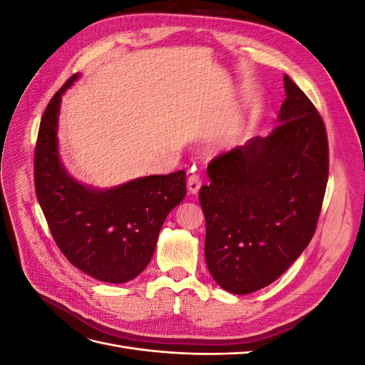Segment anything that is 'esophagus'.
I'll use <instances>...</instances> for the list:
<instances>
[{"label":"esophagus","mask_w":365,"mask_h":365,"mask_svg":"<svg viewBox=\"0 0 365 365\" xmlns=\"http://www.w3.org/2000/svg\"><path fill=\"white\" fill-rule=\"evenodd\" d=\"M201 184L202 182L200 180V176H197L196 173L190 175L189 180H187V189H189V193L196 195L197 192H200V189H201Z\"/></svg>","instance_id":"esophagus-1"}]
</instances>
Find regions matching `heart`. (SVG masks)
Wrapping results in <instances>:
<instances>
[{
	"instance_id": "heart-1",
	"label": "heart",
	"mask_w": 365,
	"mask_h": 365,
	"mask_svg": "<svg viewBox=\"0 0 365 365\" xmlns=\"http://www.w3.org/2000/svg\"><path fill=\"white\" fill-rule=\"evenodd\" d=\"M233 140H235V135H233V134H228V135L224 138V145H225V146L231 145V143H233Z\"/></svg>"
}]
</instances>
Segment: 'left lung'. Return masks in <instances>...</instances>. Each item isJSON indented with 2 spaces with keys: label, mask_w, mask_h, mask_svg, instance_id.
Listing matches in <instances>:
<instances>
[{
  "label": "left lung",
  "mask_w": 365,
  "mask_h": 365,
  "mask_svg": "<svg viewBox=\"0 0 365 365\" xmlns=\"http://www.w3.org/2000/svg\"><path fill=\"white\" fill-rule=\"evenodd\" d=\"M279 126L208 164L200 201L205 262L220 288L251 294L277 280L311 242L327 185L322 115L289 76Z\"/></svg>",
  "instance_id": "8db88e82"
}]
</instances>
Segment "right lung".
<instances>
[{"label":"right lung","mask_w":365,"mask_h":365,"mask_svg":"<svg viewBox=\"0 0 365 365\" xmlns=\"http://www.w3.org/2000/svg\"><path fill=\"white\" fill-rule=\"evenodd\" d=\"M74 74L42 115L35 149V189L51 236L71 264L106 283L145 271L165 217L185 196V172L149 175L109 189L79 182L59 155V113Z\"/></svg>","instance_id":"1"}]
</instances>
